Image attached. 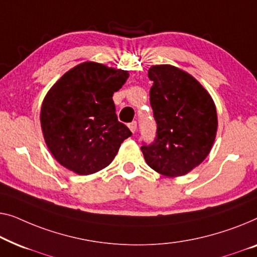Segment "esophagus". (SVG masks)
Listing matches in <instances>:
<instances>
[{"mask_svg": "<svg viewBox=\"0 0 257 257\" xmlns=\"http://www.w3.org/2000/svg\"><path fill=\"white\" fill-rule=\"evenodd\" d=\"M128 127H129V129H130V130H132V133H133V134H135V133H136V130H137V123H136L135 121L132 122V123H129V124H128Z\"/></svg>", "mask_w": 257, "mask_h": 257, "instance_id": "34e87169", "label": "esophagus"}]
</instances>
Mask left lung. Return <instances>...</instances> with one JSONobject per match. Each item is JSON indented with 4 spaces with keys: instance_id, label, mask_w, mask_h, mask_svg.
Returning <instances> with one entry per match:
<instances>
[{
    "instance_id": "left-lung-1",
    "label": "left lung",
    "mask_w": 257,
    "mask_h": 257,
    "mask_svg": "<svg viewBox=\"0 0 257 257\" xmlns=\"http://www.w3.org/2000/svg\"><path fill=\"white\" fill-rule=\"evenodd\" d=\"M148 75L154 81L150 104L157 136L153 144L141 147L144 160L165 177L187 175L204 162L214 143L215 103L196 78L172 65H155Z\"/></svg>"
}]
</instances>
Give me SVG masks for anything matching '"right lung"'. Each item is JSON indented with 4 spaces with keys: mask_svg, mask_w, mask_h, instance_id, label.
Segmentation results:
<instances>
[{
    "mask_svg": "<svg viewBox=\"0 0 257 257\" xmlns=\"http://www.w3.org/2000/svg\"><path fill=\"white\" fill-rule=\"evenodd\" d=\"M128 71L85 61L67 71L50 88L41 108L45 143L56 161L77 175L106 168L121 143L132 136L117 121L113 94Z\"/></svg>",
    "mask_w": 257,
    "mask_h": 257,
    "instance_id": "add662e5",
    "label": "right lung"
}]
</instances>
